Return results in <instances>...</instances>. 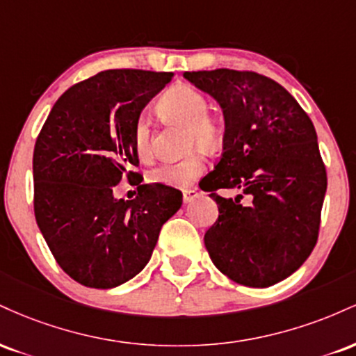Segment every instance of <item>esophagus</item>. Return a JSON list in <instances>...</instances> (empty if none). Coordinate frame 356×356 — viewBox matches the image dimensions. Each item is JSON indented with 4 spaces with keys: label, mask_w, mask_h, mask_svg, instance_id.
Instances as JSON below:
<instances>
[{
    "label": "esophagus",
    "mask_w": 356,
    "mask_h": 356,
    "mask_svg": "<svg viewBox=\"0 0 356 356\" xmlns=\"http://www.w3.org/2000/svg\"><path fill=\"white\" fill-rule=\"evenodd\" d=\"M199 195L197 189H184L182 191V201L184 204H189L192 199H195Z\"/></svg>",
    "instance_id": "1"
}]
</instances>
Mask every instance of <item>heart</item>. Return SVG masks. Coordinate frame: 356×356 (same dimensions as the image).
Segmentation results:
<instances>
[{
  "label": "heart",
  "mask_w": 356,
  "mask_h": 356,
  "mask_svg": "<svg viewBox=\"0 0 356 356\" xmlns=\"http://www.w3.org/2000/svg\"><path fill=\"white\" fill-rule=\"evenodd\" d=\"M159 110L170 120L187 127V150H214L222 138V125L218 118L207 115L209 102L199 90L189 85H175L159 100ZM132 149L140 161L152 155V127L150 118L140 113L134 122ZM206 170V159L201 152H192L181 162L154 167L147 179L150 184L165 187H186Z\"/></svg>",
  "instance_id": "heart-1"
}]
</instances>
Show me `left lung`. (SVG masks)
Listing matches in <instances>:
<instances>
[{
  "mask_svg": "<svg viewBox=\"0 0 356 356\" xmlns=\"http://www.w3.org/2000/svg\"><path fill=\"white\" fill-rule=\"evenodd\" d=\"M184 79L218 102L226 122L222 157L199 184L219 207L204 236L212 263L239 284L280 283L308 259L320 229L326 169L313 122L259 73L219 68ZM218 188H238L253 202L220 198Z\"/></svg>",
  "mask_w": 356,
  "mask_h": 356,
  "instance_id": "obj_1",
  "label": "left lung"
}]
</instances>
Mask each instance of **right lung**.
I'll return each mask as SVG.
<instances>
[{
    "label": "right lung",
    "mask_w": 356,
    "mask_h": 356,
    "mask_svg": "<svg viewBox=\"0 0 356 356\" xmlns=\"http://www.w3.org/2000/svg\"><path fill=\"white\" fill-rule=\"evenodd\" d=\"M172 73L107 70L68 88L35 144V218L60 268L76 283L108 289L149 263L162 224L182 204L172 187L140 184L132 201L112 187L138 164L134 122Z\"/></svg>",
    "instance_id": "add662e5"
}]
</instances>
